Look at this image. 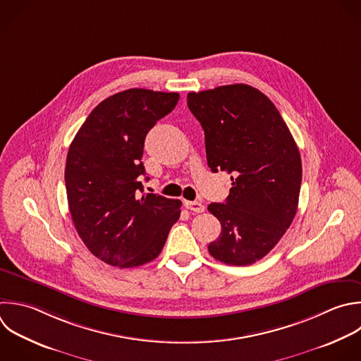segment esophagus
I'll return each instance as SVG.
<instances>
[{"label": "esophagus", "mask_w": 361, "mask_h": 361, "mask_svg": "<svg viewBox=\"0 0 361 361\" xmlns=\"http://www.w3.org/2000/svg\"><path fill=\"white\" fill-rule=\"evenodd\" d=\"M185 207L186 209H189V210H192V212H195V213H202V212H204V206L202 204V203H199V202H188V200H185Z\"/></svg>", "instance_id": "1"}]
</instances>
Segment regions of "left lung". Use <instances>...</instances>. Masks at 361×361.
Masks as SVG:
<instances>
[{
  "label": "left lung",
  "instance_id": "obj_1",
  "mask_svg": "<svg viewBox=\"0 0 361 361\" xmlns=\"http://www.w3.org/2000/svg\"><path fill=\"white\" fill-rule=\"evenodd\" d=\"M188 107L204 131L209 168L231 175L226 203L207 207L221 224L209 252L228 265L254 264L276 245L296 214L299 149L274 103L248 85L192 92Z\"/></svg>",
  "mask_w": 361,
  "mask_h": 361
}]
</instances>
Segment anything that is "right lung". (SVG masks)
<instances>
[{"mask_svg":"<svg viewBox=\"0 0 361 361\" xmlns=\"http://www.w3.org/2000/svg\"><path fill=\"white\" fill-rule=\"evenodd\" d=\"M178 100V93L147 89L113 94L90 113L69 147L71 216L90 252L109 265L133 268L155 259L180 216V200L142 193L141 182L145 137Z\"/></svg>","mask_w":361,"mask_h":361,"instance_id":"add662e5","label":"right lung"}]
</instances>
